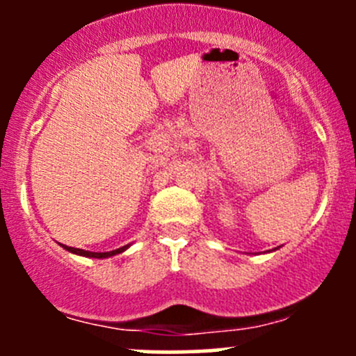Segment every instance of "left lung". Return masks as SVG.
I'll list each match as a JSON object with an SVG mask.
<instances>
[{
	"label": "left lung",
	"instance_id": "8db88e82",
	"mask_svg": "<svg viewBox=\"0 0 356 356\" xmlns=\"http://www.w3.org/2000/svg\"><path fill=\"white\" fill-rule=\"evenodd\" d=\"M275 250H277V248H275ZM275 250H272V251H275ZM268 251H270V250H268Z\"/></svg>",
	"mask_w": 356,
	"mask_h": 356
}]
</instances>
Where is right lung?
Instances as JSON below:
<instances>
[{
	"instance_id": "right-lung-1",
	"label": "right lung",
	"mask_w": 356,
	"mask_h": 356,
	"mask_svg": "<svg viewBox=\"0 0 356 356\" xmlns=\"http://www.w3.org/2000/svg\"><path fill=\"white\" fill-rule=\"evenodd\" d=\"M129 246L131 245H125V246L117 248V250H111V251H105V253H96V251H86V250H81V248H72V246L62 245L63 250L70 251V253H74V254H79V257H86V258H110V257H115V254H118V253H124Z\"/></svg>"
}]
</instances>
